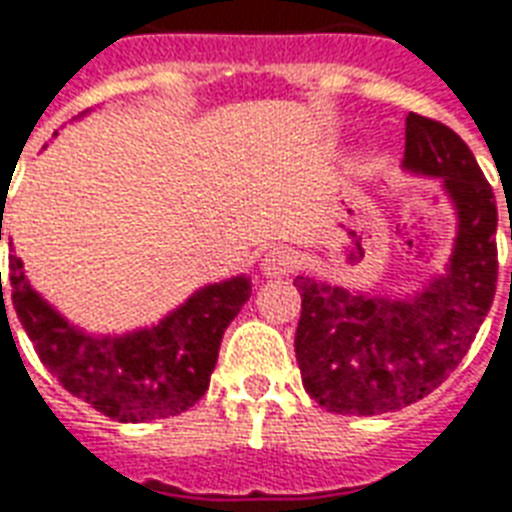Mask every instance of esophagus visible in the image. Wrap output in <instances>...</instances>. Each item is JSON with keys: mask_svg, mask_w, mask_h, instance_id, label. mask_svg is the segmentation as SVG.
I'll return each instance as SVG.
<instances>
[{"mask_svg": "<svg viewBox=\"0 0 512 512\" xmlns=\"http://www.w3.org/2000/svg\"><path fill=\"white\" fill-rule=\"evenodd\" d=\"M295 255H292V249L287 247H273L265 252L263 257V271L265 276H282V273H290L295 268Z\"/></svg>", "mask_w": 512, "mask_h": 512, "instance_id": "34e87169", "label": "esophagus"}]
</instances>
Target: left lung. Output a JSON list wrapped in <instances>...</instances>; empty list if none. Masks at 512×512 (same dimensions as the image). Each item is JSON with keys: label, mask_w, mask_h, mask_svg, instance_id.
Instances as JSON below:
<instances>
[{"label": "left lung", "mask_w": 512, "mask_h": 512, "mask_svg": "<svg viewBox=\"0 0 512 512\" xmlns=\"http://www.w3.org/2000/svg\"><path fill=\"white\" fill-rule=\"evenodd\" d=\"M403 169L438 177L454 201L459 222L446 273L405 298L295 279L303 386L341 416L400 411L438 389L475 341L497 292V201L470 147L438 120L411 112Z\"/></svg>", "instance_id": "left-lung-1"}]
</instances>
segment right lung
Wrapping results in <instances>:
<instances>
[{
    "label": "right lung",
    "mask_w": 512,
    "mask_h": 512,
    "mask_svg": "<svg viewBox=\"0 0 512 512\" xmlns=\"http://www.w3.org/2000/svg\"><path fill=\"white\" fill-rule=\"evenodd\" d=\"M10 290L34 351L66 392L109 419L136 424L179 416L204 397L222 335L252 295V282L249 276H233L209 284L155 327L126 335H88L69 325L31 290L21 257L15 255L10 257ZM2 314H7L5 292Z\"/></svg>",
    "instance_id": "add662e5"
}]
</instances>
